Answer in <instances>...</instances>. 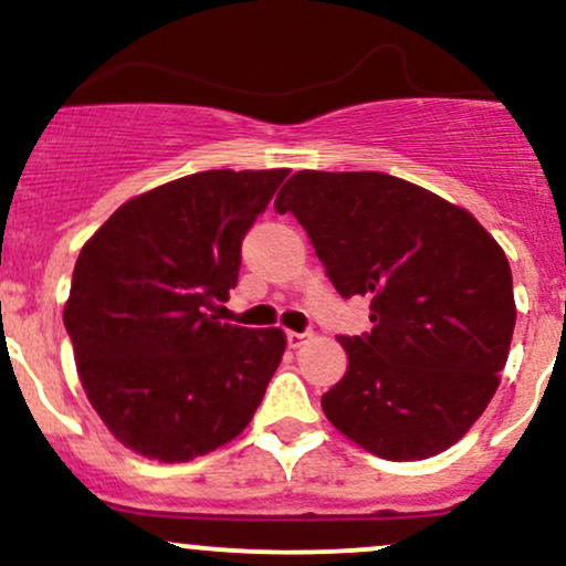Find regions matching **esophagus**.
Wrapping results in <instances>:
<instances>
[{"mask_svg": "<svg viewBox=\"0 0 566 566\" xmlns=\"http://www.w3.org/2000/svg\"><path fill=\"white\" fill-rule=\"evenodd\" d=\"M308 333H295V331H287V346L290 349H301L303 344H306Z\"/></svg>", "mask_w": 566, "mask_h": 566, "instance_id": "esophagus-1", "label": "esophagus"}]
</instances>
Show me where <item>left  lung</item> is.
Listing matches in <instances>:
<instances>
[{"label":"left lung","instance_id":"left-lung-1","mask_svg":"<svg viewBox=\"0 0 566 566\" xmlns=\"http://www.w3.org/2000/svg\"><path fill=\"white\" fill-rule=\"evenodd\" d=\"M340 297L374 331L340 335L346 376L322 395L335 430L392 462L454 446L486 411L515 327L505 252L464 209L381 171H297L276 196Z\"/></svg>","mask_w":566,"mask_h":566}]
</instances>
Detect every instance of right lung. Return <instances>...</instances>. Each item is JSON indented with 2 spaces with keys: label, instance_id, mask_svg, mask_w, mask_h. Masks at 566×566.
Segmentation results:
<instances>
[{
  "label": "right lung",
  "instance_id": "right-lung-1",
  "mask_svg": "<svg viewBox=\"0 0 566 566\" xmlns=\"http://www.w3.org/2000/svg\"><path fill=\"white\" fill-rule=\"evenodd\" d=\"M287 169H214L123 203L80 250L64 325L91 406L126 449L190 462L250 424L287 340L217 322L241 241Z\"/></svg>",
  "mask_w": 566,
  "mask_h": 566
}]
</instances>
